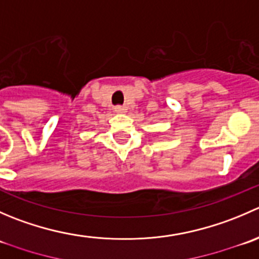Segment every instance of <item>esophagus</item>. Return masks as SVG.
Segmentation results:
<instances>
[{
    "label": "esophagus",
    "instance_id": "1",
    "mask_svg": "<svg viewBox=\"0 0 259 259\" xmlns=\"http://www.w3.org/2000/svg\"><path fill=\"white\" fill-rule=\"evenodd\" d=\"M126 106H124V105H117V106H115L114 108V111L116 114H124V113H126Z\"/></svg>",
    "mask_w": 259,
    "mask_h": 259
}]
</instances>
